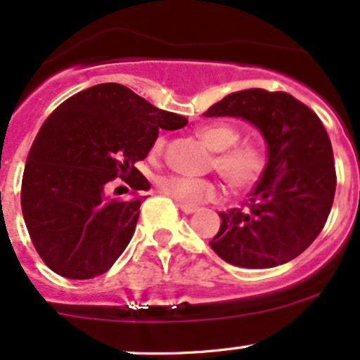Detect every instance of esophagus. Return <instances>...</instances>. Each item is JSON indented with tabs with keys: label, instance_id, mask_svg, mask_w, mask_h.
Wrapping results in <instances>:
<instances>
[{
	"label": "esophagus",
	"instance_id": "esophagus-1",
	"mask_svg": "<svg viewBox=\"0 0 360 360\" xmlns=\"http://www.w3.org/2000/svg\"><path fill=\"white\" fill-rule=\"evenodd\" d=\"M179 207H180L181 211H184L185 214H192V213H195V211H199L198 206H194V205H185V202H179Z\"/></svg>",
	"mask_w": 360,
	"mask_h": 360
}]
</instances>
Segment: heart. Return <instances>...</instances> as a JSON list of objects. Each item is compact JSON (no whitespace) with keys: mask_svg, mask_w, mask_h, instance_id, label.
Masks as SVG:
<instances>
[{"mask_svg":"<svg viewBox=\"0 0 360 360\" xmlns=\"http://www.w3.org/2000/svg\"><path fill=\"white\" fill-rule=\"evenodd\" d=\"M198 136L214 150L213 166L224 176L234 192H246L262 180L266 169V155L258 146L239 143V131L227 123H213L201 126ZM165 139L159 136L150 147V154L159 155L165 149ZM158 187L168 198L185 205L214 201L221 195L224 187L218 180L188 179L180 175H162L158 179Z\"/></svg>","mask_w":360,"mask_h":360,"instance_id":"obj_1","label":"heart"}]
</instances>
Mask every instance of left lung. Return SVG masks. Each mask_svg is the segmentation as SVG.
Here are the masks:
<instances>
[{"instance_id":"1","label":"left lung","mask_w":360,"mask_h":360,"mask_svg":"<svg viewBox=\"0 0 360 360\" xmlns=\"http://www.w3.org/2000/svg\"><path fill=\"white\" fill-rule=\"evenodd\" d=\"M206 117H240L260 129L266 169L243 207L220 213L210 240L214 253L244 269H270L302 255L316 240L336 191L333 147L312 109L286 91H236Z\"/></svg>"}]
</instances>
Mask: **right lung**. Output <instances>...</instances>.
<instances>
[{
  "mask_svg": "<svg viewBox=\"0 0 360 360\" xmlns=\"http://www.w3.org/2000/svg\"><path fill=\"white\" fill-rule=\"evenodd\" d=\"M187 117L154 107L117 83L79 91L44 121L25 162L22 214L41 260L68 279L107 272L131 240L150 184L135 168L161 129ZM121 176L135 193L110 198Z\"/></svg>",
  "mask_w": 360,
  "mask_h": 360,
  "instance_id": "right-lung-1",
  "label": "right lung"
}]
</instances>
